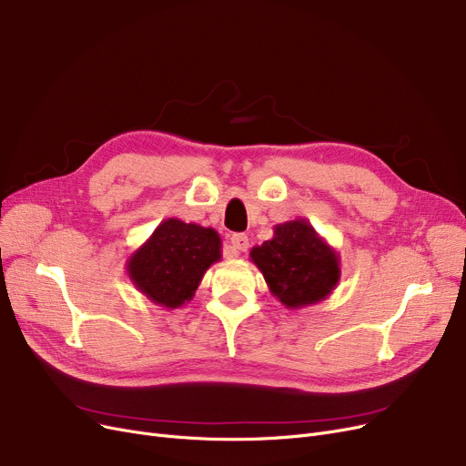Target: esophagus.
<instances>
[{
    "instance_id": "obj_1",
    "label": "esophagus",
    "mask_w": 466,
    "mask_h": 466,
    "mask_svg": "<svg viewBox=\"0 0 466 466\" xmlns=\"http://www.w3.org/2000/svg\"><path fill=\"white\" fill-rule=\"evenodd\" d=\"M230 244H232L234 251L239 255V253L248 251V248H249V238H248L246 234H232V236H230Z\"/></svg>"
}]
</instances>
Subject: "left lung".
I'll list each match as a JSON object with an SVG mask.
<instances>
[{"label": "left lung", "instance_id": "obj_1", "mask_svg": "<svg viewBox=\"0 0 466 466\" xmlns=\"http://www.w3.org/2000/svg\"><path fill=\"white\" fill-rule=\"evenodd\" d=\"M270 293L289 310L326 300L340 279V257L307 218L274 227V238L249 253Z\"/></svg>", "mask_w": 466, "mask_h": 466}]
</instances>
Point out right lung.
<instances>
[{"label": "right lung", "instance_id": "1", "mask_svg": "<svg viewBox=\"0 0 466 466\" xmlns=\"http://www.w3.org/2000/svg\"><path fill=\"white\" fill-rule=\"evenodd\" d=\"M220 236L213 228L178 218L161 220L126 262L133 286L167 310L192 300L201 278L218 262Z\"/></svg>", "mask_w": 466, "mask_h": 466}]
</instances>
